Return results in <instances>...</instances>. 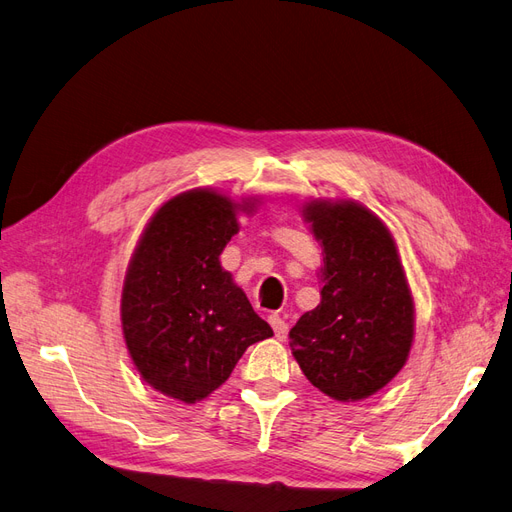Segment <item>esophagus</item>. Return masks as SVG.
I'll use <instances>...</instances> for the list:
<instances>
[{
	"label": "esophagus",
	"instance_id": "34e87169",
	"mask_svg": "<svg viewBox=\"0 0 512 512\" xmlns=\"http://www.w3.org/2000/svg\"><path fill=\"white\" fill-rule=\"evenodd\" d=\"M269 324H271V329H273V333H275V337L280 339V342H284V339L288 337V324L277 316V314H271L269 316Z\"/></svg>",
	"mask_w": 512,
	"mask_h": 512
}]
</instances>
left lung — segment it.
Here are the masks:
<instances>
[{"label": "left lung", "instance_id": "1", "mask_svg": "<svg viewBox=\"0 0 512 512\" xmlns=\"http://www.w3.org/2000/svg\"><path fill=\"white\" fill-rule=\"evenodd\" d=\"M322 250L320 303L290 329L305 378L335 401L376 395L406 365L414 299L397 243L356 200L312 198L301 207Z\"/></svg>", "mask_w": 512, "mask_h": 512}]
</instances>
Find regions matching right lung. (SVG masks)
I'll list each match as a JSON object with an SVG mask.
<instances>
[{
  "instance_id": "right-lung-1",
  "label": "right lung",
  "mask_w": 512,
  "mask_h": 512,
  "mask_svg": "<svg viewBox=\"0 0 512 512\" xmlns=\"http://www.w3.org/2000/svg\"><path fill=\"white\" fill-rule=\"evenodd\" d=\"M258 207V196L194 188L168 198L143 228L119 314L130 359L153 391L203 401L247 348L273 335L220 262L239 220Z\"/></svg>"
}]
</instances>
